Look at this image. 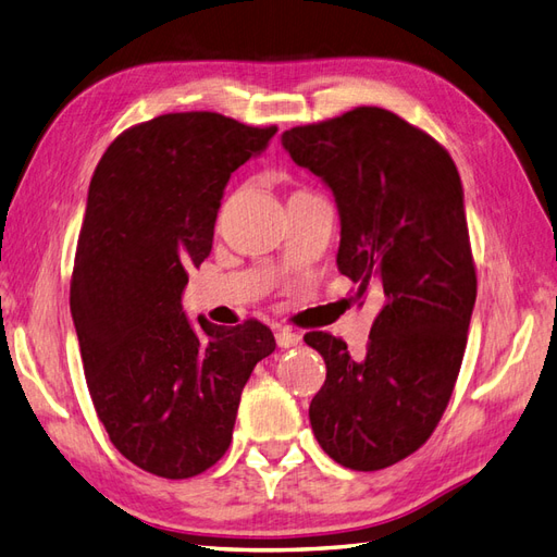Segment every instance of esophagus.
Returning a JSON list of instances; mask_svg holds the SVG:
<instances>
[{"label":"esophagus","instance_id":"obj_1","mask_svg":"<svg viewBox=\"0 0 557 557\" xmlns=\"http://www.w3.org/2000/svg\"><path fill=\"white\" fill-rule=\"evenodd\" d=\"M275 341H277L280 348H294V346L301 344V334L294 332V330H277Z\"/></svg>","mask_w":557,"mask_h":557}]
</instances>
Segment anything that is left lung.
Returning a JSON list of instances; mask_svg holds the SVG:
<instances>
[{
  "label": "left lung",
  "instance_id": "1",
  "mask_svg": "<svg viewBox=\"0 0 557 557\" xmlns=\"http://www.w3.org/2000/svg\"><path fill=\"white\" fill-rule=\"evenodd\" d=\"M282 146L334 195L341 275L386 298L362 358L306 334L326 364L312 433L350 470L393 466L431 437L463 360L478 280L461 176L435 138L383 108L294 126Z\"/></svg>",
  "mask_w": 557,
  "mask_h": 557
}]
</instances>
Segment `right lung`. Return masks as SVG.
Wrapping results in <instances>:
<instances>
[{"mask_svg":"<svg viewBox=\"0 0 557 557\" xmlns=\"http://www.w3.org/2000/svg\"><path fill=\"white\" fill-rule=\"evenodd\" d=\"M277 126L171 112L110 143L89 185L70 312L96 414L122 456L152 475L205 473L231 447L239 395L275 350L265 324L216 326L183 312L231 174Z\"/></svg>","mask_w":557,"mask_h":557,"instance_id":"add662e5","label":"right lung"}]
</instances>
